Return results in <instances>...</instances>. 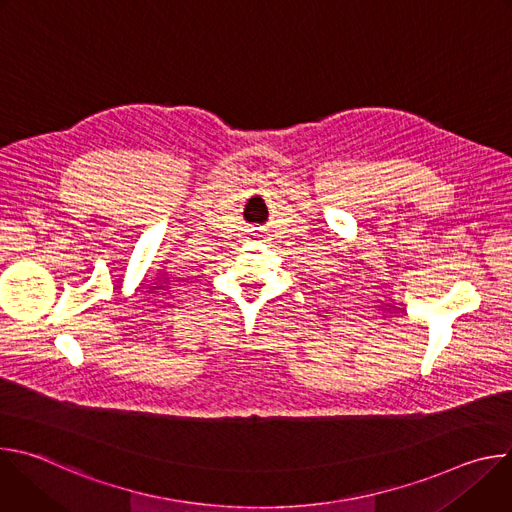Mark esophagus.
Masks as SVG:
<instances>
[{"mask_svg":"<svg viewBox=\"0 0 512 512\" xmlns=\"http://www.w3.org/2000/svg\"><path fill=\"white\" fill-rule=\"evenodd\" d=\"M255 235H257V233H255Z\"/></svg>","mask_w":512,"mask_h":512,"instance_id":"34e87169","label":"esophagus"}]
</instances>
